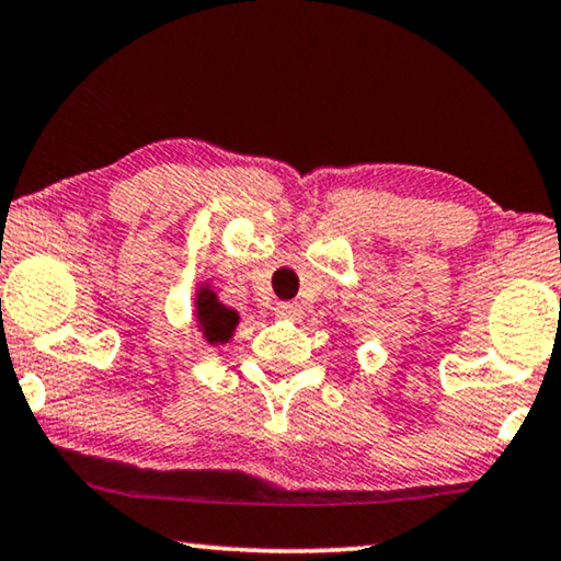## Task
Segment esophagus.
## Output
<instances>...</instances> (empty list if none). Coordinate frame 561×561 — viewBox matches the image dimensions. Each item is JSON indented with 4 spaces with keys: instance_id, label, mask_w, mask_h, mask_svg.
<instances>
[{
    "instance_id": "esophagus-1",
    "label": "esophagus",
    "mask_w": 561,
    "mask_h": 561,
    "mask_svg": "<svg viewBox=\"0 0 561 561\" xmlns=\"http://www.w3.org/2000/svg\"><path fill=\"white\" fill-rule=\"evenodd\" d=\"M274 314L284 317V320H299V317H302V307L297 302H279L274 307Z\"/></svg>"
}]
</instances>
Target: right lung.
<instances>
[{
    "instance_id": "add662e5",
    "label": "right lung",
    "mask_w": 561,
    "mask_h": 561,
    "mask_svg": "<svg viewBox=\"0 0 561 561\" xmlns=\"http://www.w3.org/2000/svg\"><path fill=\"white\" fill-rule=\"evenodd\" d=\"M196 314H198L201 330H204V337L211 342V345L227 342L239 322V314L233 312V309L224 307L208 287H201L198 291Z\"/></svg>"
}]
</instances>
